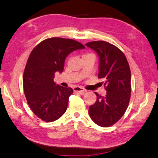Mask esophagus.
<instances>
[{"instance_id":"esophagus-1","label":"esophagus","mask_w":158,"mask_h":158,"mask_svg":"<svg viewBox=\"0 0 158 158\" xmlns=\"http://www.w3.org/2000/svg\"><path fill=\"white\" fill-rule=\"evenodd\" d=\"M73 90H74V91L79 92V94H81V95H84V93H85V91H86V90H85L84 89H83V88L79 87V86L74 87L73 88Z\"/></svg>"}]
</instances>
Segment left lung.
<instances>
[{"mask_svg": "<svg viewBox=\"0 0 158 158\" xmlns=\"http://www.w3.org/2000/svg\"><path fill=\"white\" fill-rule=\"evenodd\" d=\"M85 46L98 53V78L103 80L106 95L95 92L97 100L89 113L95 123L101 127L114 125L123 116L131 94V73L126 57L118 48L105 41L88 42Z\"/></svg>", "mask_w": 158, "mask_h": 158, "instance_id": "obj_1", "label": "left lung"}]
</instances>
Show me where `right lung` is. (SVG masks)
I'll use <instances>...</instances> for the list:
<instances>
[{"label":"right lung","instance_id":"add662e5","mask_svg":"<svg viewBox=\"0 0 158 158\" xmlns=\"http://www.w3.org/2000/svg\"><path fill=\"white\" fill-rule=\"evenodd\" d=\"M84 49L74 40L52 37L37 44L29 56L23 73V91L31 110L44 121H54L66 111L73 90L56 84L54 74L63 71L69 53Z\"/></svg>","mask_w":158,"mask_h":158}]
</instances>
